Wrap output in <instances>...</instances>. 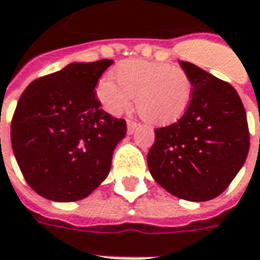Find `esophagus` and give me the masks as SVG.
<instances>
[{
  "instance_id": "1",
  "label": "esophagus",
  "mask_w": 260,
  "mask_h": 260,
  "mask_svg": "<svg viewBox=\"0 0 260 260\" xmlns=\"http://www.w3.org/2000/svg\"><path fill=\"white\" fill-rule=\"evenodd\" d=\"M137 128H138V123L134 121H128V132L129 134H134L135 131H137Z\"/></svg>"
}]
</instances>
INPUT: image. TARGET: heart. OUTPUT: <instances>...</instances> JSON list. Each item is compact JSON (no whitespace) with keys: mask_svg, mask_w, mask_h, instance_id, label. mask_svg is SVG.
<instances>
[{"mask_svg":"<svg viewBox=\"0 0 260 260\" xmlns=\"http://www.w3.org/2000/svg\"><path fill=\"white\" fill-rule=\"evenodd\" d=\"M112 79H102L96 94L113 115L129 109L132 98L138 115L151 125L167 126L188 109L192 86L181 68L149 60H126L113 70Z\"/></svg>","mask_w":260,"mask_h":260,"instance_id":"obj_1","label":"heart"}]
</instances>
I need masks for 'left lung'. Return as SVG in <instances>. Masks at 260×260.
I'll list each match as a JSON object with an SVG mask.
<instances>
[{"mask_svg": "<svg viewBox=\"0 0 260 260\" xmlns=\"http://www.w3.org/2000/svg\"><path fill=\"white\" fill-rule=\"evenodd\" d=\"M180 66L191 82V102L178 121L155 129L148 168L175 197L207 202L228 188L246 161V112L228 82L188 61Z\"/></svg>", "mask_w": 260, "mask_h": 260, "instance_id": "1", "label": "left lung"}]
</instances>
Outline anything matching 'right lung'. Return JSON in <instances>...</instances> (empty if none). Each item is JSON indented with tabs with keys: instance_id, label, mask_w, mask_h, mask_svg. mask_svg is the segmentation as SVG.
Segmentation results:
<instances>
[{
	"instance_id": "add662e5",
	"label": "right lung",
	"mask_w": 260,
	"mask_h": 260,
	"mask_svg": "<svg viewBox=\"0 0 260 260\" xmlns=\"http://www.w3.org/2000/svg\"><path fill=\"white\" fill-rule=\"evenodd\" d=\"M112 63H72L36 79L21 94L11 145L25 181L41 197L82 200L109 174L126 122L101 109L94 87Z\"/></svg>"
}]
</instances>
